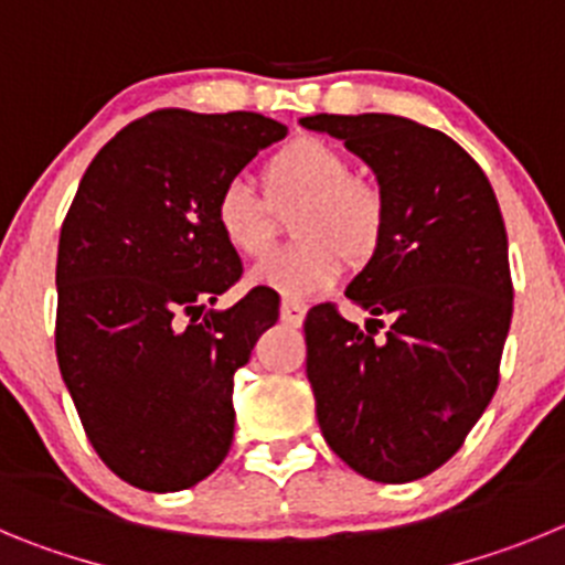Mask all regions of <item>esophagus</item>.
<instances>
[{"mask_svg": "<svg viewBox=\"0 0 565 565\" xmlns=\"http://www.w3.org/2000/svg\"><path fill=\"white\" fill-rule=\"evenodd\" d=\"M307 318V303L301 301H281V320L289 327H301Z\"/></svg>", "mask_w": 565, "mask_h": 565, "instance_id": "34e87169", "label": "esophagus"}]
</instances>
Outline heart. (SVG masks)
Instances as JSON below:
<instances>
[{"label":"heart","mask_w":565,"mask_h":565,"mask_svg":"<svg viewBox=\"0 0 565 565\" xmlns=\"http://www.w3.org/2000/svg\"><path fill=\"white\" fill-rule=\"evenodd\" d=\"M352 160L320 137H298L264 162V195L273 207L301 200L292 220L298 245L258 262L253 281L307 298L332 287L345 270L377 256L388 225L385 194L352 174ZM247 182L231 180L213 200V227L238 256H262L270 245V206Z\"/></svg>","instance_id":"b5f03b06"}]
</instances>
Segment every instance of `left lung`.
I'll use <instances>...</instances> for the list:
<instances>
[{"instance_id": "8db88e82", "label": "left lung", "mask_w": 565, "mask_h": 565, "mask_svg": "<svg viewBox=\"0 0 565 565\" xmlns=\"http://www.w3.org/2000/svg\"><path fill=\"white\" fill-rule=\"evenodd\" d=\"M301 126L369 162L388 205L383 245L345 298L309 309L307 377L320 434L354 472L405 484L456 454L490 405L512 320L507 227L490 180L456 140L396 115ZM380 317L392 320L376 338Z\"/></svg>"}]
</instances>
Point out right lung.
I'll return each mask as SVG.
<instances>
[{
	"label": "right lung",
	"instance_id": "obj_1",
	"mask_svg": "<svg viewBox=\"0 0 565 565\" xmlns=\"http://www.w3.org/2000/svg\"><path fill=\"white\" fill-rule=\"evenodd\" d=\"M287 126L256 111L160 109L89 162L61 225L55 358L86 439L118 479L177 492L233 441V374L278 320L213 227V200Z\"/></svg>",
	"mask_w": 565,
	"mask_h": 565
}]
</instances>
